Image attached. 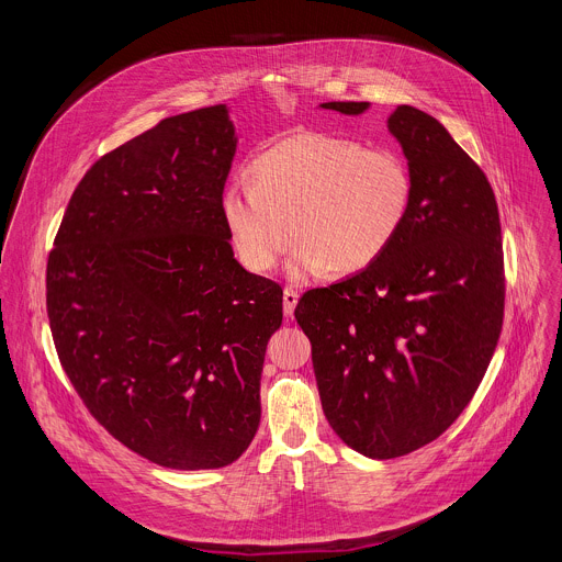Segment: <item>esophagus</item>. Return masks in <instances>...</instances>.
I'll use <instances>...</instances> for the list:
<instances>
[{"label": "esophagus", "mask_w": 562, "mask_h": 562, "mask_svg": "<svg viewBox=\"0 0 562 562\" xmlns=\"http://www.w3.org/2000/svg\"><path fill=\"white\" fill-rule=\"evenodd\" d=\"M297 300H300V293L295 291V289H291V286H286L284 289V293H282V304H284V315H293V308H295V304H297Z\"/></svg>", "instance_id": "34e87169"}]
</instances>
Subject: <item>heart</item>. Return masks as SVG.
<instances>
[{
    "mask_svg": "<svg viewBox=\"0 0 562 562\" xmlns=\"http://www.w3.org/2000/svg\"><path fill=\"white\" fill-rule=\"evenodd\" d=\"M412 198V173L397 153L300 133L256 159L251 182L233 180L220 209L247 271H273L297 237L289 271L306 278L325 267L356 273L380 260L403 231Z\"/></svg>",
    "mask_w": 562,
    "mask_h": 562,
    "instance_id": "obj_1",
    "label": "heart"
}]
</instances>
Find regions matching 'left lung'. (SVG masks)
<instances>
[{
	"instance_id": "left-lung-1",
	"label": "left lung",
	"mask_w": 562,
	"mask_h": 562,
	"mask_svg": "<svg viewBox=\"0 0 562 562\" xmlns=\"http://www.w3.org/2000/svg\"><path fill=\"white\" fill-rule=\"evenodd\" d=\"M319 106L360 115L369 102ZM386 126L414 182L403 231L371 267L295 306L329 425L375 460L412 453L453 425L492 362L505 311L487 176L425 111L403 104Z\"/></svg>"
}]
</instances>
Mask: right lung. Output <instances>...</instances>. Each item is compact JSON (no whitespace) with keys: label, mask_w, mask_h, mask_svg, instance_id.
Instances as JSON below:
<instances>
[{"label":"right lung","mask_w":562,"mask_h":562,"mask_svg":"<svg viewBox=\"0 0 562 562\" xmlns=\"http://www.w3.org/2000/svg\"><path fill=\"white\" fill-rule=\"evenodd\" d=\"M237 137L224 104L173 115L100 157L46 267L59 362L91 416L169 469H220L260 425L282 289L233 258L222 193Z\"/></svg>","instance_id":"add662e5"}]
</instances>
